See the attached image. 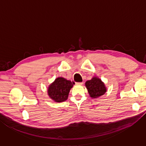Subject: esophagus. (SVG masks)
Wrapping results in <instances>:
<instances>
[{"instance_id": "esophagus-1", "label": "esophagus", "mask_w": 146, "mask_h": 146, "mask_svg": "<svg viewBox=\"0 0 146 146\" xmlns=\"http://www.w3.org/2000/svg\"><path fill=\"white\" fill-rule=\"evenodd\" d=\"M76 84H78V85H82L83 84V82H76Z\"/></svg>"}]
</instances>
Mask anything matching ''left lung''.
Masks as SVG:
<instances>
[{"mask_svg": "<svg viewBox=\"0 0 146 146\" xmlns=\"http://www.w3.org/2000/svg\"><path fill=\"white\" fill-rule=\"evenodd\" d=\"M86 86L90 97L93 98H97L100 97L106 91L104 84L100 78L97 77H93L91 80L86 81Z\"/></svg>", "mask_w": 146, "mask_h": 146, "instance_id": "left-lung-1", "label": "left lung"}]
</instances>
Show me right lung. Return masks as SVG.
<instances>
[{
	"instance_id": "add662e5",
	"label": "right lung",
	"mask_w": 146,
	"mask_h": 146,
	"mask_svg": "<svg viewBox=\"0 0 146 146\" xmlns=\"http://www.w3.org/2000/svg\"><path fill=\"white\" fill-rule=\"evenodd\" d=\"M74 84L62 77L56 78L54 82L49 86L48 95L56 102H64L68 99L70 89L73 87Z\"/></svg>"
}]
</instances>
